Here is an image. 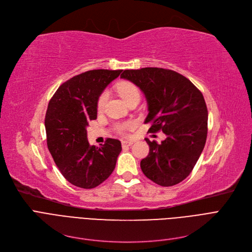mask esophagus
I'll use <instances>...</instances> for the list:
<instances>
[{
  "label": "esophagus",
  "mask_w": 252,
  "mask_h": 252,
  "mask_svg": "<svg viewBox=\"0 0 252 252\" xmlns=\"http://www.w3.org/2000/svg\"><path fill=\"white\" fill-rule=\"evenodd\" d=\"M133 141H123L122 142V145H123V148H126V147H128V146H130V145H133Z\"/></svg>",
  "instance_id": "34e87169"
}]
</instances>
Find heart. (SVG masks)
<instances>
[{
  "mask_svg": "<svg viewBox=\"0 0 252 252\" xmlns=\"http://www.w3.org/2000/svg\"><path fill=\"white\" fill-rule=\"evenodd\" d=\"M117 92L118 94L121 95V97L127 103L129 100H131L135 97H140V92L139 89L129 82H122L121 84H118L117 86ZM108 100V94L106 92L102 93V95L98 99L97 103V108L99 111H102L105 107L106 103H107ZM135 126V124L133 122H126L123 124H119L116 126V130L119 134L125 135L127 130L131 129Z\"/></svg>",
  "mask_w": 252,
  "mask_h": 252,
  "instance_id": "b5f03b06",
  "label": "heart"
}]
</instances>
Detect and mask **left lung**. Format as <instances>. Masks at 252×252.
Listing matches in <instances>:
<instances>
[{"instance_id": "8db88e82", "label": "left lung", "mask_w": 252, "mask_h": 252, "mask_svg": "<svg viewBox=\"0 0 252 252\" xmlns=\"http://www.w3.org/2000/svg\"><path fill=\"white\" fill-rule=\"evenodd\" d=\"M122 78L135 84L145 95L150 133L162 130L165 140L145 139L149 154L141 160L148 179L169 187L186 179L202 153L207 137V108L201 92L184 75L169 69L145 67L125 70Z\"/></svg>"}]
</instances>
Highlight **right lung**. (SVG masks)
<instances>
[{
  "label": "right lung",
  "mask_w": 252,
  "mask_h": 252,
  "mask_svg": "<svg viewBox=\"0 0 252 252\" xmlns=\"http://www.w3.org/2000/svg\"><path fill=\"white\" fill-rule=\"evenodd\" d=\"M122 70L95 69L63 83L49 102L45 118L47 144L62 176L84 189L95 188L112 174L122 143L107 139L91 146L87 126L97 118V103Z\"/></svg>",
  "instance_id": "1"
}]
</instances>
